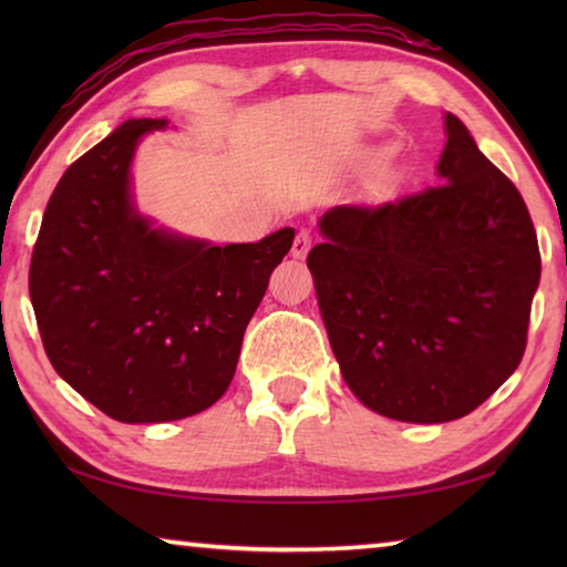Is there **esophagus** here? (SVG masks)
I'll list each match as a JSON object with an SVG mask.
<instances>
[{
    "instance_id": "1",
    "label": "esophagus",
    "mask_w": 567,
    "mask_h": 567,
    "mask_svg": "<svg viewBox=\"0 0 567 567\" xmlns=\"http://www.w3.org/2000/svg\"><path fill=\"white\" fill-rule=\"evenodd\" d=\"M312 247V233L310 229H300V233L295 235V243H292V255L295 257H305L307 255V249Z\"/></svg>"
}]
</instances>
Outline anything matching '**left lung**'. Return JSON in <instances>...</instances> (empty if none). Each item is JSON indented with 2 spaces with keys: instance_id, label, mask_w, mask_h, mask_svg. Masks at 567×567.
Masks as SVG:
<instances>
[{
  "instance_id": "left-lung-1",
  "label": "left lung",
  "mask_w": 567,
  "mask_h": 567,
  "mask_svg": "<svg viewBox=\"0 0 567 567\" xmlns=\"http://www.w3.org/2000/svg\"><path fill=\"white\" fill-rule=\"evenodd\" d=\"M437 185L340 205L307 255L348 388L402 422L473 412L523 360L540 249L520 192L455 114Z\"/></svg>"
}]
</instances>
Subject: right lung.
Returning <instances> with one entry per match:
<instances>
[{"label": "right lung", "instance_id": "1", "mask_svg": "<svg viewBox=\"0 0 567 567\" xmlns=\"http://www.w3.org/2000/svg\"><path fill=\"white\" fill-rule=\"evenodd\" d=\"M127 120L72 162L47 203L30 297L47 358L120 422L182 420L225 395L245 328L290 252V227L260 243L207 245L155 229L130 195L140 137Z\"/></svg>", "mask_w": 567, "mask_h": 567}]
</instances>
